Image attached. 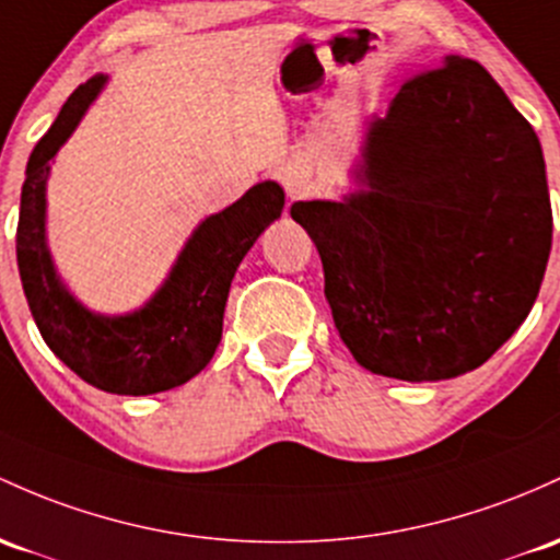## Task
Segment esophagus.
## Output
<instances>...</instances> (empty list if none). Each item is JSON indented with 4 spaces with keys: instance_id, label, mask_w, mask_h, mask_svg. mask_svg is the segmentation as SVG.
I'll return each instance as SVG.
<instances>
[{
    "instance_id": "obj_1",
    "label": "esophagus",
    "mask_w": 560,
    "mask_h": 560,
    "mask_svg": "<svg viewBox=\"0 0 560 560\" xmlns=\"http://www.w3.org/2000/svg\"><path fill=\"white\" fill-rule=\"evenodd\" d=\"M279 180H281V186H284L290 199H303V196L308 194V180H305L303 172L287 167V170L279 172Z\"/></svg>"
}]
</instances>
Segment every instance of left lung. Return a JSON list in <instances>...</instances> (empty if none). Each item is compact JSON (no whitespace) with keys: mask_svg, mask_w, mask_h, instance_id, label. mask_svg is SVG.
Listing matches in <instances>:
<instances>
[{"mask_svg":"<svg viewBox=\"0 0 560 560\" xmlns=\"http://www.w3.org/2000/svg\"><path fill=\"white\" fill-rule=\"evenodd\" d=\"M355 183L290 210L353 359L407 383L481 366L529 316L550 257L537 132L481 63L446 55L370 121Z\"/></svg>","mask_w":560,"mask_h":560,"instance_id":"left-lung-1","label":"left lung"}]
</instances>
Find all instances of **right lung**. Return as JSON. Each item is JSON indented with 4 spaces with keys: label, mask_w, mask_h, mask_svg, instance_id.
Instances as JSON below:
<instances>
[{
    "label": "right lung",
    "mask_w": 560,
    "mask_h": 560,
    "mask_svg": "<svg viewBox=\"0 0 560 560\" xmlns=\"http://www.w3.org/2000/svg\"><path fill=\"white\" fill-rule=\"evenodd\" d=\"M97 73L71 92L58 119L31 151L18 218V270L31 316L50 350L84 383L119 396H151L196 377L223 337L233 273L262 231L281 218L284 190L266 180L223 212L201 220L175 266L143 308L103 316L60 281L47 249V177L60 145L106 88Z\"/></svg>",
    "instance_id": "right-lung-1"
}]
</instances>
